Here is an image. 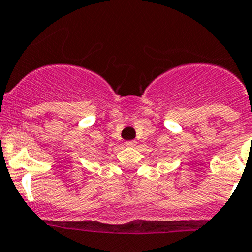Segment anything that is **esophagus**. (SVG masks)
Returning a JSON list of instances; mask_svg holds the SVG:
<instances>
[{
    "label": "esophagus",
    "instance_id": "esophagus-1",
    "mask_svg": "<svg viewBox=\"0 0 252 252\" xmlns=\"http://www.w3.org/2000/svg\"><path fill=\"white\" fill-rule=\"evenodd\" d=\"M126 145L128 146V148H134V146L136 145V141H134V140H130V141H126Z\"/></svg>",
    "mask_w": 252,
    "mask_h": 252
}]
</instances>
